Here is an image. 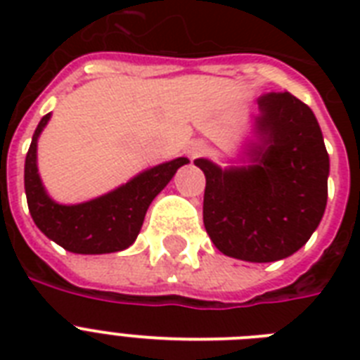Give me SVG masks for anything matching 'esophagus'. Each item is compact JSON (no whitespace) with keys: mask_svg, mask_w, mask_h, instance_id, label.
I'll return each mask as SVG.
<instances>
[{"mask_svg":"<svg viewBox=\"0 0 360 360\" xmlns=\"http://www.w3.org/2000/svg\"><path fill=\"white\" fill-rule=\"evenodd\" d=\"M207 151H209L207 143H205V141H202V140L192 141L191 146L186 147V153H188V157H191V158L203 157V155H207Z\"/></svg>","mask_w":360,"mask_h":360,"instance_id":"esophagus-1","label":"esophagus"}]
</instances>
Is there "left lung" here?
<instances>
[{
	"instance_id": "obj_1",
	"label": "left lung",
	"mask_w": 360,
	"mask_h": 360,
	"mask_svg": "<svg viewBox=\"0 0 360 360\" xmlns=\"http://www.w3.org/2000/svg\"><path fill=\"white\" fill-rule=\"evenodd\" d=\"M231 162L194 160L205 175L203 224L214 246L252 263L295 254L327 205L329 155L312 110L288 91L259 97Z\"/></svg>"
}]
</instances>
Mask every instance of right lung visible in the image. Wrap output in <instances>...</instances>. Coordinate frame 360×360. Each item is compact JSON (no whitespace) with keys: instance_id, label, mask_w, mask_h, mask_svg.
Returning <instances> with one entry per match:
<instances>
[{"instance_id":"add662e5","label":"right lung","mask_w":360,"mask_h":360,"mask_svg":"<svg viewBox=\"0 0 360 360\" xmlns=\"http://www.w3.org/2000/svg\"><path fill=\"white\" fill-rule=\"evenodd\" d=\"M50 117L52 114H46L37 124L25 157L24 186L33 222L48 239L75 254H112L129 248L140 233L153 200L191 160L179 157L151 166L87 202L59 203L46 192L37 166V141Z\"/></svg>"}]
</instances>
